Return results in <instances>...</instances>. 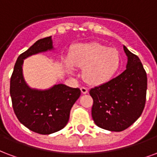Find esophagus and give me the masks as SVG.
<instances>
[{"label": "esophagus", "mask_w": 157, "mask_h": 157, "mask_svg": "<svg viewBox=\"0 0 157 157\" xmlns=\"http://www.w3.org/2000/svg\"><path fill=\"white\" fill-rule=\"evenodd\" d=\"M81 90H82V94H86L88 92L87 88H86V87H81Z\"/></svg>", "instance_id": "1"}]
</instances>
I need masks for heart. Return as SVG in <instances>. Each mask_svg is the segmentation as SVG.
I'll use <instances>...</instances> for the list:
<instances>
[{
	"instance_id": "heart-1",
	"label": "heart",
	"mask_w": 157,
	"mask_h": 157,
	"mask_svg": "<svg viewBox=\"0 0 157 157\" xmlns=\"http://www.w3.org/2000/svg\"><path fill=\"white\" fill-rule=\"evenodd\" d=\"M119 52L98 42L80 43L73 46L65 65L70 73L75 67L83 68L85 82L91 86H101L110 82L121 67Z\"/></svg>"
}]
</instances>
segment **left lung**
<instances>
[{"label":"left lung","instance_id":"obj_1","mask_svg":"<svg viewBox=\"0 0 157 157\" xmlns=\"http://www.w3.org/2000/svg\"><path fill=\"white\" fill-rule=\"evenodd\" d=\"M126 69L110 82L90 90L93 99L91 116L97 126L111 132L128 128L145 107L147 76L137 56L123 46Z\"/></svg>","mask_w":157,"mask_h":157}]
</instances>
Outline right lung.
<instances>
[{"instance_id":"right-lung-1","label":"right lung","mask_w":157,"mask_h":157,"mask_svg":"<svg viewBox=\"0 0 157 157\" xmlns=\"http://www.w3.org/2000/svg\"><path fill=\"white\" fill-rule=\"evenodd\" d=\"M52 50V36L36 41L18 56L10 78V94L15 114L25 127L42 135L52 134L67 126L71 109L81 96L79 88L64 84L38 90L30 87L25 82L22 70L24 60Z\"/></svg>"}]
</instances>
